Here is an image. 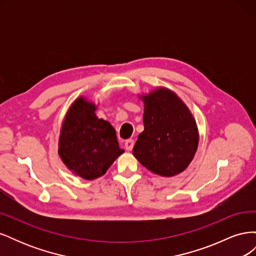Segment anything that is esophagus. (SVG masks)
Segmentation results:
<instances>
[{
  "instance_id": "1",
  "label": "esophagus",
  "mask_w": 256,
  "mask_h": 256,
  "mask_svg": "<svg viewBox=\"0 0 256 256\" xmlns=\"http://www.w3.org/2000/svg\"><path fill=\"white\" fill-rule=\"evenodd\" d=\"M134 140H131V138H129V140H127V141L125 142V148H126L128 152L132 150V148H134Z\"/></svg>"
}]
</instances>
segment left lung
I'll return each mask as SVG.
<instances>
[{"label":"left lung","instance_id":"obj_1","mask_svg":"<svg viewBox=\"0 0 256 256\" xmlns=\"http://www.w3.org/2000/svg\"><path fill=\"white\" fill-rule=\"evenodd\" d=\"M144 102V130L132 154L152 173L172 177L184 172L196 152L200 134L189 108L166 88L140 96Z\"/></svg>","mask_w":256,"mask_h":256}]
</instances>
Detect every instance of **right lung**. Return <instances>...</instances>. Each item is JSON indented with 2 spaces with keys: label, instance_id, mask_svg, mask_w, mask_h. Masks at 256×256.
I'll list each match as a JSON object with an SVG mask.
<instances>
[{
  "label": "right lung",
  "instance_id": "right-lung-1",
  "mask_svg": "<svg viewBox=\"0 0 256 256\" xmlns=\"http://www.w3.org/2000/svg\"><path fill=\"white\" fill-rule=\"evenodd\" d=\"M97 106L83 96L69 106L62 122L58 154L69 171L92 180L106 174L124 152L109 122L98 118Z\"/></svg>",
  "mask_w": 256,
  "mask_h": 256
}]
</instances>
